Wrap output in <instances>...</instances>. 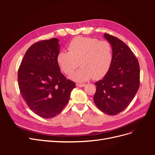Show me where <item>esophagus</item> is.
I'll use <instances>...</instances> for the list:
<instances>
[{
    "label": "esophagus",
    "instance_id": "esophagus-1",
    "mask_svg": "<svg viewBox=\"0 0 155 155\" xmlns=\"http://www.w3.org/2000/svg\"><path fill=\"white\" fill-rule=\"evenodd\" d=\"M86 85V84L85 83H77L76 84V86L79 87H84Z\"/></svg>",
    "mask_w": 155,
    "mask_h": 155
}]
</instances>
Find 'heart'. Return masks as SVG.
I'll use <instances>...</instances> for the list:
<instances>
[{"label":"heart","mask_w":155,"mask_h":155,"mask_svg":"<svg viewBox=\"0 0 155 155\" xmlns=\"http://www.w3.org/2000/svg\"><path fill=\"white\" fill-rule=\"evenodd\" d=\"M67 51H60L56 61L65 74L71 75L79 64L81 67L70 78L83 82L92 78L99 79L109 71L113 61V50L109 42L78 36L70 41Z\"/></svg>","instance_id":"heart-1"}]
</instances>
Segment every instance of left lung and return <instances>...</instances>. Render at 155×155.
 <instances>
[{"label": "left lung", "instance_id": "1", "mask_svg": "<svg viewBox=\"0 0 155 155\" xmlns=\"http://www.w3.org/2000/svg\"><path fill=\"white\" fill-rule=\"evenodd\" d=\"M104 37L111 44L113 61L104 78L95 83L94 101L104 113L116 115L128 107L138 92L140 66L137 58L122 41L108 34Z\"/></svg>", "mask_w": 155, "mask_h": 155}]
</instances>
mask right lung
Wrapping results in <instances>:
<instances>
[{"instance_id":"right-lung-1","label":"right lung","mask_w":155,"mask_h":155,"mask_svg":"<svg viewBox=\"0 0 155 155\" xmlns=\"http://www.w3.org/2000/svg\"><path fill=\"white\" fill-rule=\"evenodd\" d=\"M59 40L39 41L28 49L18 71L21 96L35 114L50 118L68 104L76 83L61 72L56 57Z\"/></svg>"}]
</instances>
